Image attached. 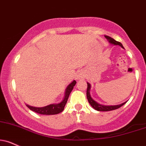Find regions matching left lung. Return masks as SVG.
I'll list each match as a JSON object with an SVG mask.
<instances>
[{
    "label": "left lung",
    "mask_w": 146,
    "mask_h": 146,
    "mask_svg": "<svg viewBox=\"0 0 146 146\" xmlns=\"http://www.w3.org/2000/svg\"><path fill=\"white\" fill-rule=\"evenodd\" d=\"M105 36L107 39H108V41H110V43H111V44H113V45H120V46L122 47V48H124L123 45H122V43H121L120 42L115 41V40H114L113 38L110 37V36H106V35H105ZM87 84H88V86H87V91H86V96H87L88 101L89 103H90L91 106H92V108L94 109V110H97V111H111V110H116V109L120 108V107H122V105H124L126 103V102H125V103H122V104L117 105H103L99 104V103H96L95 101H94V100L91 98L90 94V84L89 83H88V82H87Z\"/></svg>",
    "instance_id": "left-lung-1"
}]
</instances>
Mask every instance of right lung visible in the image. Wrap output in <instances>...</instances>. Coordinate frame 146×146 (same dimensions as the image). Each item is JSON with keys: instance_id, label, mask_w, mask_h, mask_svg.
<instances>
[{"instance_id": "obj_1", "label": "right lung", "mask_w": 146, "mask_h": 146, "mask_svg": "<svg viewBox=\"0 0 146 146\" xmlns=\"http://www.w3.org/2000/svg\"><path fill=\"white\" fill-rule=\"evenodd\" d=\"M76 82L74 80L72 83H71L68 86L66 89L65 95H64V99L58 104H52L49 105L47 106L43 107V108H35V107L30 106L29 105H26V106L29 108L30 110L32 111L36 112V113L39 114H43V115H54V114H58L62 112L64 110V106H65L66 102L68 99L70 93L71 92L73 87L75 86Z\"/></svg>"}]
</instances>
